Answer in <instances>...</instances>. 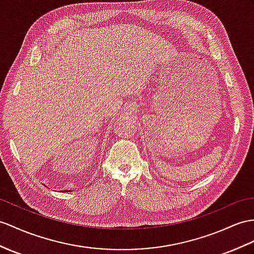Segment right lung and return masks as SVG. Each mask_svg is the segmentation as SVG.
Masks as SVG:
<instances>
[{"label": "right lung", "mask_w": 254, "mask_h": 254, "mask_svg": "<svg viewBox=\"0 0 254 254\" xmlns=\"http://www.w3.org/2000/svg\"><path fill=\"white\" fill-rule=\"evenodd\" d=\"M67 191H69V190H67Z\"/></svg>", "instance_id": "obj_1"}]
</instances>
